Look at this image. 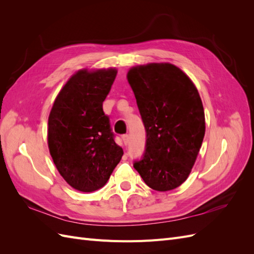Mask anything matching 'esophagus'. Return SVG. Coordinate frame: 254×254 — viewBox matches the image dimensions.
Listing matches in <instances>:
<instances>
[{
    "mask_svg": "<svg viewBox=\"0 0 254 254\" xmlns=\"http://www.w3.org/2000/svg\"><path fill=\"white\" fill-rule=\"evenodd\" d=\"M122 139H123V141H124L125 145H127L129 143V135L128 134H123Z\"/></svg>",
    "mask_w": 254,
    "mask_h": 254,
    "instance_id": "esophagus-1",
    "label": "esophagus"
}]
</instances>
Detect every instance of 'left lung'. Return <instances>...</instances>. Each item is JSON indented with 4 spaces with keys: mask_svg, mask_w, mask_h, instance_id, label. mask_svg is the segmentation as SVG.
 <instances>
[{
    "mask_svg": "<svg viewBox=\"0 0 254 254\" xmlns=\"http://www.w3.org/2000/svg\"><path fill=\"white\" fill-rule=\"evenodd\" d=\"M127 78L146 131L144 153L133 167L152 190H174L187 180L203 141L201 98L191 80L171 64L132 67Z\"/></svg>",
    "mask_w": 254,
    "mask_h": 254,
    "instance_id": "left-lung-1",
    "label": "left lung"
}]
</instances>
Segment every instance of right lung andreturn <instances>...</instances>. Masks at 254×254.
<instances>
[{
  "label": "right lung",
  "mask_w": 254,
  "mask_h": 254,
  "mask_svg": "<svg viewBox=\"0 0 254 254\" xmlns=\"http://www.w3.org/2000/svg\"><path fill=\"white\" fill-rule=\"evenodd\" d=\"M115 68L74 74L61 89L49 117L48 140L59 174L72 188H103L123 156L103 102L117 77Z\"/></svg>",
  "instance_id": "obj_1"
}]
</instances>
